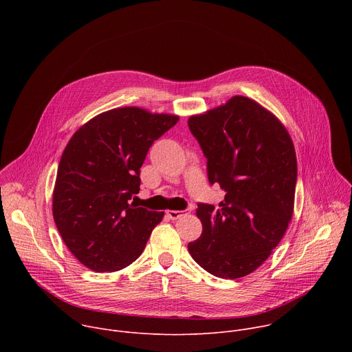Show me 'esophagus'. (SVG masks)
Listing matches in <instances>:
<instances>
[{
  "label": "esophagus",
  "mask_w": 352,
  "mask_h": 352,
  "mask_svg": "<svg viewBox=\"0 0 352 352\" xmlns=\"http://www.w3.org/2000/svg\"><path fill=\"white\" fill-rule=\"evenodd\" d=\"M189 213V210H167L166 212V214L171 219V220H178V219H181L182 216H185V214H188Z\"/></svg>",
  "instance_id": "1"
}]
</instances>
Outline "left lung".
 Instances as JSON below:
<instances>
[{
    "mask_svg": "<svg viewBox=\"0 0 352 352\" xmlns=\"http://www.w3.org/2000/svg\"><path fill=\"white\" fill-rule=\"evenodd\" d=\"M188 126L208 159L209 182L226 192L219 209L197 205L204 230L188 250L216 277H245L270 256L291 221L294 143L276 116L243 96L189 117Z\"/></svg>",
    "mask_w": 352,
    "mask_h": 352,
    "instance_id": "left-lung-1",
    "label": "left lung"
}]
</instances>
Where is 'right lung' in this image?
I'll return each mask as SVG.
<instances>
[{"mask_svg": "<svg viewBox=\"0 0 352 352\" xmlns=\"http://www.w3.org/2000/svg\"><path fill=\"white\" fill-rule=\"evenodd\" d=\"M178 120L139 107L114 109L69 139L58 164L53 216L71 254L87 269L117 272L142 255L164 212L138 208L131 199L139 193L150 146Z\"/></svg>", "mask_w": 352, "mask_h": 352, "instance_id": "add662e5", "label": "right lung"}]
</instances>
